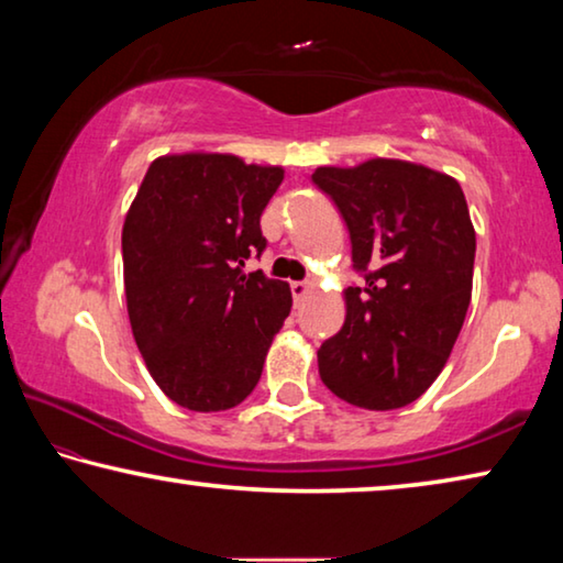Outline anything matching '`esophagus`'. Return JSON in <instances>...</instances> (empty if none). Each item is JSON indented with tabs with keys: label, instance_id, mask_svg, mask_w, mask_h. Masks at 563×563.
<instances>
[{
	"label": "esophagus",
	"instance_id": "34e87169",
	"mask_svg": "<svg viewBox=\"0 0 563 563\" xmlns=\"http://www.w3.org/2000/svg\"><path fill=\"white\" fill-rule=\"evenodd\" d=\"M310 288H313V283H306V280H298V283H290V290H292V298L296 302H300L302 298L308 296Z\"/></svg>",
	"mask_w": 563,
	"mask_h": 563
}]
</instances>
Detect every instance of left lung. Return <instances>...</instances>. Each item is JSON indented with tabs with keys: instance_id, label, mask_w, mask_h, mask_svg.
Instances as JSON below:
<instances>
[{
	"instance_id": "left-lung-1",
	"label": "left lung",
	"mask_w": 563,
	"mask_h": 563,
	"mask_svg": "<svg viewBox=\"0 0 563 563\" xmlns=\"http://www.w3.org/2000/svg\"><path fill=\"white\" fill-rule=\"evenodd\" d=\"M313 183L341 210L365 280L345 290L320 378L345 404L404 408L439 378L466 320L476 257L466 198L453 177L386 157L318 167Z\"/></svg>"
}]
</instances>
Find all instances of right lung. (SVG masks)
Instances as JSON below:
<instances>
[{"label": "right lung", "instance_id": "right-lung-1", "mask_svg": "<svg viewBox=\"0 0 563 563\" xmlns=\"http://www.w3.org/2000/svg\"><path fill=\"white\" fill-rule=\"evenodd\" d=\"M283 167L235 155H165L150 165L122 228L135 343L163 394L198 413L253 394L290 285L243 273L265 250L261 216Z\"/></svg>", "mask_w": 563, "mask_h": 563}]
</instances>
